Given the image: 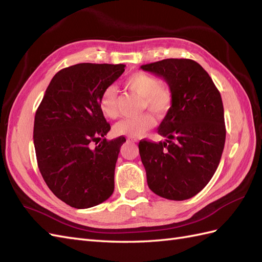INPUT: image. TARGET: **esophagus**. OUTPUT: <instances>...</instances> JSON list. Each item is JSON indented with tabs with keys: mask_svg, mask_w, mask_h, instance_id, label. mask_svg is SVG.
<instances>
[{
	"mask_svg": "<svg viewBox=\"0 0 262 262\" xmlns=\"http://www.w3.org/2000/svg\"><path fill=\"white\" fill-rule=\"evenodd\" d=\"M128 142H131V143H134V142H137V140L136 139H132V138H129L128 140H126Z\"/></svg>",
	"mask_w": 262,
	"mask_h": 262,
	"instance_id": "esophagus-1",
	"label": "esophagus"
}]
</instances>
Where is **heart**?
I'll use <instances>...</instances> for the list:
<instances>
[{
  "instance_id": "b5f03b06",
  "label": "heart",
  "mask_w": 262,
  "mask_h": 262,
  "mask_svg": "<svg viewBox=\"0 0 262 262\" xmlns=\"http://www.w3.org/2000/svg\"><path fill=\"white\" fill-rule=\"evenodd\" d=\"M124 86L142 98V110L147 108L158 118H164L167 115L175 102V93L171 85L166 82H160L153 74L145 72L133 73L125 78ZM117 100L115 87L110 86L106 89L99 99L101 113L108 118H116L118 116ZM154 125L155 119L148 114H143L138 117L123 119L118 122L115 126V133L118 136L138 138L143 136Z\"/></svg>"
}]
</instances>
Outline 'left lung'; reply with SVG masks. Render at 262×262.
<instances>
[{
	"label": "left lung",
	"instance_id": "left-lung-1",
	"mask_svg": "<svg viewBox=\"0 0 262 262\" xmlns=\"http://www.w3.org/2000/svg\"><path fill=\"white\" fill-rule=\"evenodd\" d=\"M171 85L175 102L158 128L165 142L140 141L148 188L168 200H187L208 185L223 153L226 129L222 97L212 78L190 59L141 67Z\"/></svg>",
	"mask_w": 262,
	"mask_h": 262
}]
</instances>
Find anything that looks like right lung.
<instances>
[{"label":"right lung","instance_id":"right-lung-1","mask_svg":"<svg viewBox=\"0 0 262 262\" xmlns=\"http://www.w3.org/2000/svg\"><path fill=\"white\" fill-rule=\"evenodd\" d=\"M124 67L80 63L62 69L36 112L34 144L39 170L53 194L72 208L95 207L114 192L116 163L125 139L105 138L110 124L99 99Z\"/></svg>","mask_w":262,"mask_h":262}]
</instances>
